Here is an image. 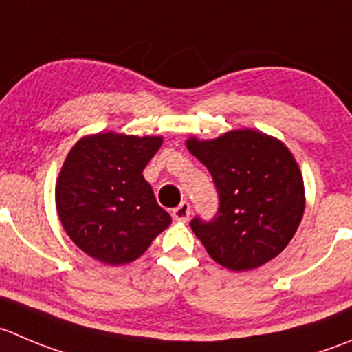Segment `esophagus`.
<instances>
[{"label":"esophagus","mask_w":352,"mask_h":352,"mask_svg":"<svg viewBox=\"0 0 352 352\" xmlns=\"http://www.w3.org/2000/svg\"><path fill=\"white\" fill-rule=\"evenodd\" d=\"M172 214L177 221H187L190 217V204L187 203V201H182V203L172 211Z\"/></svg>","instance_id":"obj_1"}]
</instances>
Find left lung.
I'll return each mask as SVG.
<instances>
[{
	"label": "left lung",
	"instance_id": "left-lung-1",
	"mask_svg": "<svg viewBox=\"0 0 352 352\" xmlns=\"http://www.w3.org/2000/svg\"><path fill=\"white\" fill-rule=\"evenodd\" d=\"M208 170L220 196L211 221L194 218L190 228L208 254L232 272L258 268L280 254L305 213V182L287 146L252 129L217 139L186 141Z\"/></svg>",
	"mask_w": 352,
	"mask_h": 352
}]
</instances>
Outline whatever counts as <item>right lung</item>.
<instances>
[{"mask_svg":"<svg viewBox=\"0 0 352 352\" xmlns=\"http://www.w3.org/2000/svg\"><path fill=\"white\" fill-rule=\"evenodd\" d=\"M162 144V135L98 132L70 149L54 197L65 232L85 254L111 267L125 265L172 223L142 175Z\"/></svg>","mask_w":352,"mask_h":352,"instance_id":"right-lung-1","label":"right lung"}]
</instances>
